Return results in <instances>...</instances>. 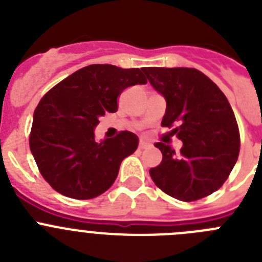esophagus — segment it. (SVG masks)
<instances>
[{
	"label": "esophagus",
	"instance_id": "1",
	"mask_svg": "<svg viewBox=\"0 0 262 262\" xmlns=\"http://www.w3.org/2000/svg\"><path fill=\"white\" fill-rule=\"evenodd\" d=\"M151 147H152L151 143H147V142L139 143V149H147V148H151Z\"/></svg>",
	"mask_w": 262,
	"mask_h": 262
}]
</instances>
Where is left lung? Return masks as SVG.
I'll list each match as a JSON object with an SVG mask.
<instances>
[{"mask_svg": "<svg viewBox=\"0 0 262 262\" xmlns=\"http://www.w3.org/2000/svg\"><path fill=\"white\" fill-rule=\"evenodd\" d=\"M166 101L161 126L182 145L156 143L163 161L149 169L156 186L168 195L193 202L216 191L230 176L240 151V133L228 99L215 82L195 68L143 69Z\"/></svg>", "mask_w": 262, "mask_h": 262, "instance_id": "1", "label": "left lung"}]
</instances>
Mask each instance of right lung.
<instances>
[{"instance_id": "add662e5", "label": "right lung", "mask_w": 262, "mask_h": 262, "mask_svg": "<svg viewBox=\"0 0 262 262\" xmlns=\"http://www.w3.org/2000/svg\"><path fill=\"white\" fill-rule=\"evenodd\" d=\"M147 84L143 69L92 64L60 81L34 111L30 149L53 190L75 200H92L114 184L120 163L136 151L129 131L96 142L99 118L118 110L126 88Z\"/></svg>"}]
</instances>
